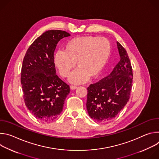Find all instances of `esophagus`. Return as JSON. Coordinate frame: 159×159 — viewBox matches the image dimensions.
Returning a JSON list of instances; mask_svg holds the SVG:
<instances>
[{
	"mask_svg": "<svg viewBox=\"0 0 159 159\" xmlns=\"http://www.w3.org/2000/svg\"><path fill=\"white\" fill-rule=\"evenodd\" d=\"M77 88V86H76V85H70V89L72 90H75Z\"/></svg>",
	"mask_w": 159,
	"mask_h": 159,
	"instance_id": "1",
	"label": "esophagus"
}]
</instances>
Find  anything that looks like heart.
<instances>
[{"label":"heart","mask_w":159,"mask_h":159,"mask_svg":"<svg viewBox=\"0 0 159 159\" xmlns=\"http://www.w3.org/2000/svg\"><path fill=\"white\" fill-rule=\"evenodd\" d=\"M109 40L104 37L85 36L74 38L68 41L63 51L55 56V64L63 77H69L75 66L70 81L82 83L90 77L95 79L102 72L111 55Z\"/></svg>","instance_id":"b5f03b06"}]
</instances>
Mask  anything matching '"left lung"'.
I'll list each match as a JSON object with an SVG mask.
<instances>
[{"mask_svg":"<svg viewBox=\"0 0 159 159\" xmlns=\"http://www.w3.org/2000/svg\"><path fill=\"white\" fill-rule=\"evenodd\" d=\"M120 61L106 77L87 87L86 103L92 119L104 122L112 120L129 101L133 71L126 50L117 42Z\"/></svg>","mask_w":159,"mask_h":159,"instance_id":"1","label":"left lung"}]
</instances>
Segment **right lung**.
Segmentation results:
<instances>
[{
    "label": "right lung",
    "mask_w": 159,
    "mask_h": 159,
    "mask_svg": "<svg viewBox=\"0 0 159 159\" xmlns=\"http://www.w3.org/2000/svg\"><path fill=\"white\" fill-rule=\"evenodd\" d=\"M70 34L48 30L30 45L24 57L20 82L29 111L42 121L55 120L62 112L70 87L56 74L54 52L57 44Z\"/></svg>",
    "instance_id": "right-lung-1"
}]
</instances>
